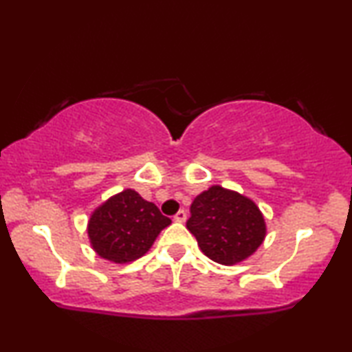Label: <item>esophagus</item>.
Segmentation results:
<instances>
[{
	"label": "esophagus",
	"instance_id": "1",
	"mask_svg": "<svg viewBox=\"0 0 352 352\" xmlns=\"http://www.w3.org/2000/svg\"><path fill=\"white\" fill-rule=\"evenodd\" d=\"M186 218H187V213H186L184 210H179V211H177V213L175 214V221H176V223H184Z\"/></svg>",
	"mask_w": 352,
	"mask_h": 352
}]
</instances>
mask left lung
<instances>
[{
	"mask_svg": "<svg viewBox=\"0 0 352 352\" xmlns=\"http://www.w3.org/2000/svg\"><path fill=\"white\" fill-rule=\"evenodd\" d=\"M186 226L205 256L224 266L245 261L266 237V223L256 204L221 186L195 197Z\"/></svg>",
	"mask_w": 352,
	"mask_h": 352,
	"instance_id": "obj_1",
	"label": "left lung"
}]
</instances>
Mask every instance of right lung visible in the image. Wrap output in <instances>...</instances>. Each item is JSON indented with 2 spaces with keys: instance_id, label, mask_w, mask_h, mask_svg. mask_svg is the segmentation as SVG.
<instances>
[{
  "instance_id": "obj_1",
  "label": "right lung",
  "mask_w": 352,
  "mask_h": 352,
  "mask_svg": "<svg viewBox=\"0 0 352 352\" xmlns=\"http://www.w3.org/2000/svg\"><path fill=\"white\" fill-rule=\"evenodd\" d=\"M170 224L171 219L157 205L144 200L136 190L124 189L91 213L88 237L100 258L126 264L144 256Z\"/></svg>"
}]
</instances>
